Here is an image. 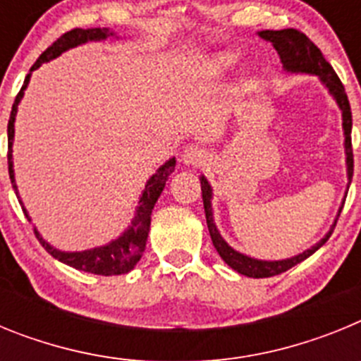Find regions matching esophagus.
I'll list each match as a JSON object with an SVG mask.
<instances>
[{"instance_id":"34e87169","label":"esophagus","mask_w":361,"mask_h":361,"mask_svg":"<svg viewBox=\"0 0 361 361\" xmlns=\"http://www.w3.org/2000/svg\"><path fill=\"white\" fill-rule=\"evenodd\" d=\"M206 159H208V152H206V148H202V146H199V145H190L183 152L184 164L200 166V164H204V161H206Z\"/></svg>"}]
</instances>
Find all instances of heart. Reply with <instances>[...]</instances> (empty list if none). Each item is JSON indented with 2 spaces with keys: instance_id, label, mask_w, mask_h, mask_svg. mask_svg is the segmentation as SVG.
Returning a JSON list of instances; mask_svg holds the SVG:
<instances>
[{
  "instance_id": "obj_1",
  "label": "heart",
  "mask_w": 361,
  "mask_h": 361,
  "mask_svg": "<svg viewBox=\"0 0 361 361\" xmlns=\"http://www.w3.org/2000/svg\"><path fill=\"white\" fill-rule=\"evenodd\" d=\"M233 59H235V57H233L231 54H226V56L216 57L215 61H213V65H212V70H213V72H222V70L228 68V66L231 65Z\"/></svg>"
}]
</instances>
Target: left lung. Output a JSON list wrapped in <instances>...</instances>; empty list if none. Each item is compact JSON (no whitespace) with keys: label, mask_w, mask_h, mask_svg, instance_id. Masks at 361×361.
<instances>
[{"label":"left lung","mask_w":361,"mask_h":361,"mask_svg":"<svg viewBox=\"0 0 361 361\" xmlns=\"http://www.w3.org/2000/svg\"><path fill=\"white\" fill-rule=\"evenodd\" d=\"M260 37L271 41L273 47L279 52L280 59L283 63V68L291 70V72H307V73H317L320 75L322 81L327 85L331 94L336 97L338 104L342 108L343 116V130H345V149H347V171H349V180L353 178V170H355V159H353V142H350V128H353V116H350V104L347 99L345 88H343L342 81L333 70V66L327 63L324 54L320 52L317 44L312 43L304 32L295 30V28H283V30H262ZM200 190H202V202H204V212H206V222H208L209 235H212V242L215 245V250L222 257L226 264L237 273L251 279H267V276H275L283 273V271L291 269L293 266L300 264L307 257H311L317 250H320L322 245L327 242L331 237V233H327V237L322 238L314 247L304 251L298 257L288 258V260H279V262H264V260H255V258L245 257V255L237 253L231 250L222 237L216 231L215 224H213V215H212V188H209L208 180L200 177ZM342 213V209H340ZM338 220V219H336ZM336 226V224H334ZM333 226V229H334Z\"/></svg>","instance_id":"left-lung-1"}]
</instances>
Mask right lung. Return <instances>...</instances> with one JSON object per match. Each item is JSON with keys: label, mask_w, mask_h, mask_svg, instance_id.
Wrapping results in <instances>:
<instances>
[{"label": "right lung", "mask_w": 361, "mask_h": 361, "mask_svg": "<svg viewBox=\"0 0 361 361\" xmlns=\"http://www.w3.org/2000/svg\"><path fill=\"white\" fill-rule=\"evenodd\" d=\"M108 36V30H101V28H90V30H82V28H72V30L65 32L61 36L57 37L49 49L44 50L37 61L34 63V66L30 68L36 70L37 66H41L43 63L50 61L54 57H57L65 50L72 49V47H78V44L86 43V41L92 39H104ZM28 81H30V73L25 79L23 86L19 94L16 95V101L12 104L11 111V119H8V173H11V183L12 188L16 190L14 183V170H12V139H14V119H16V111H18V103L19 99L23 97V90L27 88ZM175 170V159H170L164 166H161L157 170V173L153 175L148 180V184L145 186V191H142V197L139 200V209H137V215L133 219L132 226H130L128 231H124L123 237H119L117 240H114L111 244L104 245V247H95V250L90 251H81V253H63V251H57L54 247H50L43 238L39 237V233H36L37 240L43 244V247L52 255L54 258L61 260L63 264L70 267H75L79 271H86V273H94V275H123V273H128L135 267V264L139 262V258L142 257L146 247V238H148V229H149V219H152V209L157 202L161 191L164 190V184L168 180L171 173ZM25 212V209H23ZM25 216L28 219L27 212H25ZM30 220V219H28Z\"/></svg>", "instance_id": "obj_1"}]
</instances>
